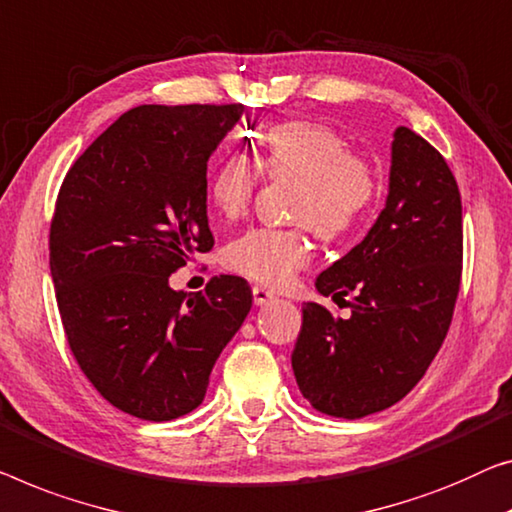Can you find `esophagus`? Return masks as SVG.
Masks as SVG:
<instances>
[{
  "instance_id": "obj_1",
  "label": "esophagus",
  "mask_w": 512,
  "mask_h": 512,
  "mask_svg": "<svg viewBox=\"0 0 512 512\" xmlns=\"http://www.w3.org/2000/svg\"><path fill=\"white\" fill-rule=\"evenodd\" d=\"M273 299V294L269 292V289L266 287H253V301H255V305H266Z\"/></svg>"
}]
</instances>
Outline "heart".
Returning a JSON list of instances; mask_svg holds the SVG:
<instances>
[{
    "label": "heart",
    "mask_w": 512,
    "mask_h": 512,
    "mask_svg": "<svg viewBox=\"0 0 512 512\" xmlns=\"http://www.w3.org/2000/svg\"><path fill=\"white\" fill-rule=\"evenodd\" d=\"M259 177L294 181L289 218L326 241L345 239L370 216L379 174L370 158L349 149L340 133L312 121H285L264 133L253 156L232 151L213 167L209 202L220 218L248 211ZM253 227L225 248V266L264 287H287L310 264L305 227Z\"/></svg>",
    "instance_id": "1"
}]
</instances>
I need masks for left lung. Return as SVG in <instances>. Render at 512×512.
Returning a JSON list of instances; mask_svg holds the SVG:
<instances>
[{"label":"left lung","mask_w":512,"mask_h":512,"mask_svg":"<svg viewBox=\"0 0 512 512\" xmlns=\"http://www.w3.org/2000/svg\"><path fill=\"white\" fill-rule=\"evenodd\" d=\"M462 197L446 158L409 128L393 140L386 209L368 236L317 278L344 301L335 317L303 303L292 368L303 398L335 418H363L414 388L453 322L462 280Z\"/></svg>","instance_id":"left-lung-1"}]
</instances>
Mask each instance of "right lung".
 Wrapping results in <instances>:
<instances>
[{"label":"right lung","instance_id":"obj_1","mask_svg":"<svg viewBox=\"0 0 512 512\" xmlns=\"http://www.w3.org/2000/svg\"><path fill=\"white\" fill-rule=\"evenodd\" d=\"M241 114V103L137 105L61 181L48 248L68 347L96 391L142 421L204 400L253 305L239 276L197 294L167 282L213 248L207 163Z\"/></svg>","mask_w":512,"mask_h":512}]
</instances>
